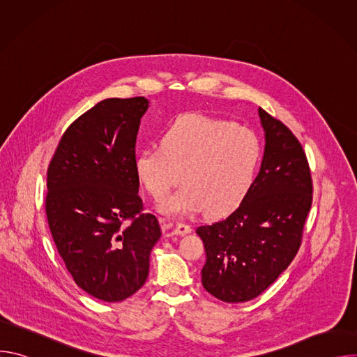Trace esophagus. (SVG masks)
Segmentation results:
<instances>
[{"label":"esophagus","mask_w":357,"mask_h":357,"mask_svg":"<svg viewBox=\"0 0 357 357\" xmlns=\"http://www.w3.org/2000/svg\"><path fill=\"white\" fill-rule=\"evenodd\" d=\"M190 231H192V227H190L189 225H185V223H178L176 227L174 229V233H175L176 236H186V234H189Z\"/></svg>","instance_id":"esophagus-1"}]
</instances>
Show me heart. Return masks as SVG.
I'll use <instances>...</instances> for the list:
<instances>
[{"label": "heart", "mask_w": 357, "mask_h": 357, "mask_svg": "<svg viewBox=\"0 0 357 357\" xmlns=\"http://www.w3.org/2000/svg\"><path fill=\"white\" fill-rule=\"evenodd\" d=\"M263 157L259 135L236 123L203 114H183L164 132L161 146L141 149L134 161L138 179L161 212L190 216L202 209L225 215L236 209L257 178Z\"/></svg>", "instance_id": "1"}]
</instances>
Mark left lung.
<instances>
[{
	"mask_svg": "<svg viewBox=\"0 0 357 357\" xmlns=\"http://www.w3.org/2000/svg\"><path fill=\"white\" fill-rule=\"evenodd\" d=\"M266 135L260 172L227 218L200 226L206 263L202 285L225 302L264 292L291 264L312 205V179L302 145L280 120L259 109Z\"/></svg>",
	"mask_w": 357,
	"mask_h": 357,
	"instance_id": "8db88e82",
	"label": "left lung"
}]
</instances>
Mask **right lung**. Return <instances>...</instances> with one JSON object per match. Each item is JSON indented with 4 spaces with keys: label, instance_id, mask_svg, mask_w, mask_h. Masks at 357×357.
Instances as JSON below:
<instances>
[{
    "label": "right lung",
    "instance_id": "right-lung-1",
    "mask_svg": "<svg viewBox=\"0 0 357 357\" xmlns=\"http://www.w3.org/2000/svg\"><path fill=\"white\" fill-rule=\"evenodd\" d=\"M148 103L100 101L68 127L47 168L45 205L56 248L75 282L106 302L124 301L145 284L161 237L157 218L142 213L134 168Z\"/></svg>",
    "mask_w": 357,
    "mask_h": 357
}]
</instances>
